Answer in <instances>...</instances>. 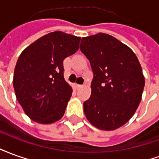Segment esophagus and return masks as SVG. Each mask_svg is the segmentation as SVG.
<instances>
[{
  "label": "esophagus",
  "instance_id": "esophagus-1",
  "mask_svg": "<svg viewBox=\"0 0 159 159\" xmlns=\"http://www.w3.org/2000/svg\"><path fill=\"white\" fill-rule=\"evenodd\" d=\"M74 86H75V88H76V89H80V88L82 87V85H80V84H77V83H76Z\"/></svg>",
  "mask_w": 159,
  "mask_h": 159
}]
</instances>
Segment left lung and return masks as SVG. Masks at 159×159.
<instances>
[{"label":"left lung","mask_w":159,"mask_h":159,"mask_svg":"<svg viewBox=\"0 0 159 159\" xmlns=\"http://www.w3.org/2000/svg\"><path fill=\"white\" fill-rule=\"evenodd\" d=\"M80 50L93 73L91 96L83 103L90 123L114 130L133 117L145 86L141 66L134 52L105 33L83 37Z\"/></svg>","instance_id":"obj_1"}]
</instances>
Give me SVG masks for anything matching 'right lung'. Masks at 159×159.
Instances as JSON below:
<instances>
[{"mask_svg": "<svg viewBox=\"0 0 159 159\" xmlns=\"http://www.w3.org/2000/svg\"><path fill=\"white\" fill-rule=\"evenodd\" d=\"M81 38L54 31L36 40L19 57L13 88L26 115L39 123H52L65 113L72 89L64 78L63 61L79 48Z\"/></svg>", "mask_w": 159, "mask_h": 159, "instance_id": "obj_1", "label": "right lung"}]
</instances>
